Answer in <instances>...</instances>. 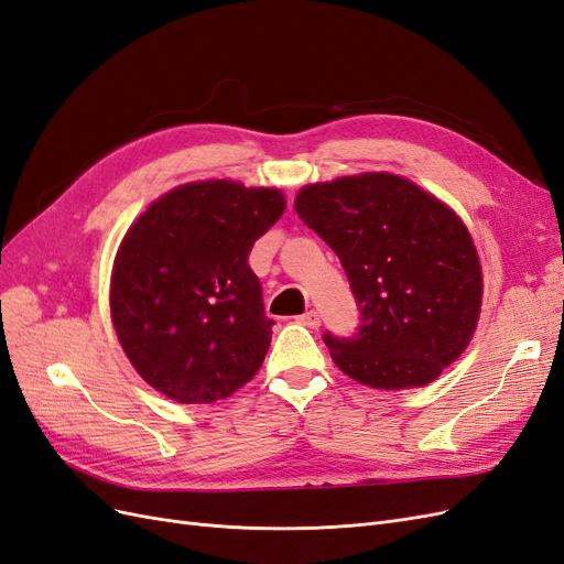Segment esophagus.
<instances>
[{
	"instance_id": "34e87169",
	"label": "esophagus",
	"mask_w": 564,
	"mask_h": 564,
	"mask_svg": "<svg viewBox=\"0 0 564 564\" xmlns=\"http://www.w3.org/2000/svg\"><path fill=\"white\" fill-rule=\"evenodd\" d=\"M297 324H302V326H307V328H318L321 326V316H318V312H307V314H302V316H297L295 318Z\"/></svg>"
}]
</instances>
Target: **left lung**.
Listing matches in <instances>:
<instances>
[{
    "instance_id": "obj_1",
    "label": "left lung",
    "mask_w": 564,
    "mask_h": 564,
    "mask_svg": "<svg viewBox=\"0 0 564 564\" xmlns=\"http://www.w3.org/2000/svg\"><path fill=\"white\" fill-rule=\"evenodd\" d=\"M295 210L340 257L359 307L354 335L324 333L337 368L376 390L440 378L468 347L481 307V267L463 221L384 172L304 186Z\"/></svg>"
}]
</instances>
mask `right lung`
<instances>
[{
	"label": "right lung",
	"instance_id": "add662e5",
	"mask_svg": "<svg viewBox=\"0 0 564 564\" xmlns=\"http://www.w3.org/2000/svg\"><path fill=\"white\" fill-rule=\"evenodd\" d=\"M285 210L276 188L193 182L158 198L127 231L110 316L137 373L180 404H213L260 371L273 318L248 264Z\"/></svg>",
	"mask_w": 564,
	"mask_h": 564
}]
</instances>
